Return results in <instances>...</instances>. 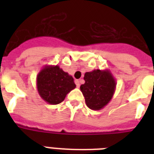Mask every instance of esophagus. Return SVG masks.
Listing matches in <instances>:
<instances>
[{"mask_svg": "<svg viewBox=\"0 0 154 154\" xmlns=\"http://www.w3.org/2000/svg\"><path fill=\"white\" fill-rule=\"evenodd\" d=\"M75 83H76V85H77V88L80 87V82L78 81V80H76V81H75Z\"/></svg>", "mask_w": 154, "mask_h": 154, "instance_id": "obj_1", "label": "esophagus"}]
</instances>
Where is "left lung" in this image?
I'll return each mask as SVG.
<instances>
[{
  "label": "left lung",
  "instance_id": "obj_1",
  "mask_svg": "<svg viewBox=\"0 0 154 154\" xmlns=\"http://www.w3.org/2000/svg\"><path fill=\"white\" fill-rule=\"evenodd\" d=\"M85 84L80 89L85 103L92 110H101L111 101L116 89V80L109 69H94L85 73Z\"/></svg>",
  "mask_w": 154,
  "mask_h": 154
}]
</instances>
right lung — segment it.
<instances>
[{"label":"right lung","instance_id":"obj_1","mask_svg":"<svg viewBox=\"0 0 154 154\" xmlns=\"http://www.w3.org/2000/svg\"><path fill=\"white\" fill-rule=\"evenodd\" d=\"M37 88L40 97L50 105H57L76 88L71 75L58 65H45L37 76Z\"/></svg>","mask_w":154,"mask_h":154}]
</instances>
